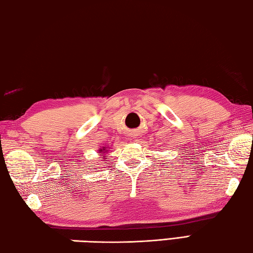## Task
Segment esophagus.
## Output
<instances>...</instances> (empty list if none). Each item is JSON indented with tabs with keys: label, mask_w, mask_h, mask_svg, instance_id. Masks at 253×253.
Masks as SVG:
<instances>
[{
	"label": "esophagus",
	"mask_w": 253,
	"mask_h": 253,
	"mask_svg": "<svg viewBox=\"0 0 253 253\" xmlns=\"http://www.w3.org/2000/svg\"><path fill=\"white\" fill-rule=\"evenodd\" d=\"M131 137H133V139H137V134L136 133H133V134H131Z\"/></svg>",
	"instance_id": "1"
}]
</instances>
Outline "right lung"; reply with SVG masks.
Wrapping results in <instances>:
<instances>
[{"label": "right lung", "instance_id": "right-lung-1", "mask_svg": "<svg viewBox=\"0 0 253 253\" xmlns=\"http://www.w3.org/2000/svg\"><path fill=\"white\" fill-rule=\"evenodd\" d=\"M104 150H106V147H104V149H102V150H101V149H100V152H103V153H106V152H107V151H104ZM103 153L101 154V156H103ZM103 157H104V156H103Z\"/></svg>", "mask_w": 253, "mask_h": 253}]
</instances>
